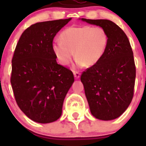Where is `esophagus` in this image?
Listing matches in <instances>:
<instances>
[{
  "mask_svg": "<svg viewBox=\"0 0 146 146\" xmlns=\"http://www.w3.org/2000/svg\"><path fill=\"white\" fill-rule=\"evenodd\" d=\"M74 76L75 78H79V77H80V73L79 72H75V71H74Z\"/></svg>",
  "mask_w": 146,
  "mask_h": 146,
  "instance_id": "1",
  "label": "esophagus"
}]
</instances>
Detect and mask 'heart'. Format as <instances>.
<instances>
[{
    "label": "heart",
    "instance_id": "1",
    "mask_svg": "<svg viewBox=\"0 0 146 146\" xmlns=\"http://www.w3.org/2000/svg\"><path fill=\"white\" fill-rule=\"evenodd\" d=\"M60 38L52 43V50L59 63L69 65L75 54L78 66L97 64L106 52L110 41L104 28L89 25L69 27L61 32Z\"/></svg>",
    "mask_w": 146,
    "mask_h": 146
}]
</instances>
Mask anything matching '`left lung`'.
Returning a JSON list of instances; mask_svg holds the SVG:
<instances>
[{"label": "left lung", "mask_w": 146, "mask_h": 146, "mask_svg": "<svg viewBox=\"0 0 146 146\" xmlns=\"http://www.w3.org/2000/svg\"><path fill=\"white\" fill-rule=\"evenodd\" d=\"M81 20L102 27L109 35L103 57L82 72L80 80L91 114L104 121L115 119L124 113L134 96L136 67L129 41L110 20Z\"/></svg>", "instance_id": "obj_1"}]
</instances>
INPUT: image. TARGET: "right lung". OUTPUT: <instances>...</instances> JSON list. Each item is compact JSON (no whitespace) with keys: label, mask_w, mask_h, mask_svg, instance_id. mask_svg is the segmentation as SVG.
I'll use <instances>...</instances> for the list:
<instances>
[{"label":"right lung","mask_w":146,"mask_h":146,"mask_svg":"<svg viewBox=\"0 0 146 146\" xmlns=\"http://www.w3.org/2000/svg\"><path fill=\"white\" fill-rule=\"evenodd\" d=\"M71 20L35 23L24 31L11 60V84L18 107L30 119L51 123L61 115L73 73L58 64L53 38Z\"/></svg>","instance_id":"obj_1"}]
</instances>
